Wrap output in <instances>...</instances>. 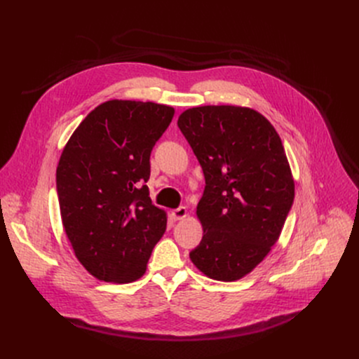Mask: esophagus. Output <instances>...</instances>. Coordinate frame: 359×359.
Masks as SVG:
<instances>
[{
  "label": "esophagus",
  "mask_w": 359,
  "mask_h": 359,
  "mask_svg": "<svg viewBox=\"0 0 359 359\" xmlns=\"http://www.w3.org/2000/svg\"><path fill=\"white\" fill-rule=\"evenodd\" d=\"M187 216V209L185 208H178V209H175V210H172V217L175 219V220H181V219H184Z\"/></svg>",
  "instance_id": "34e87169"
}]
</instances>
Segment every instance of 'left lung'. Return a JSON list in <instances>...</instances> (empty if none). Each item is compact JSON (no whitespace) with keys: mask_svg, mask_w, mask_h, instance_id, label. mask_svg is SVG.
Here are the masks:
<instances>
[{"mask_svg":"<svg viewBox=\"0 0 359 359\" xmlns=\"http://www.w3.org/2000/svg\"><path fill=\"white\" fill-rule=\"evenodd\" d=\"M178 127L206 180L197 204L203 238L190 259L210 279H241L276 244L292 208L282 140L260 112L232 105L187 109Z\"/></svg>","mask_w":359,"mask_h":359,"instance_id":"obj_1","label":"left lung"}]
</instances>
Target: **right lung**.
I'll list each match as a JSON object with an SVG mask.
<instances>
[{"mask_svg":"<svg viewBox=\"0 0 359 359\" xmlns=\"http://www.w3.org/2000/svg\"><path fill=\"white\" fill-rule=\"evenodd\" d=\"M174 114L153 102L108 100L83 119L62 150V225L76 257L99 280L142 278L166 229V213L151 204L144 182L151 149Z\"/></svg>","mask_w":359,"mask_h":359,"instance_id":"obj_1","label":"right lung"}]
</instances>
